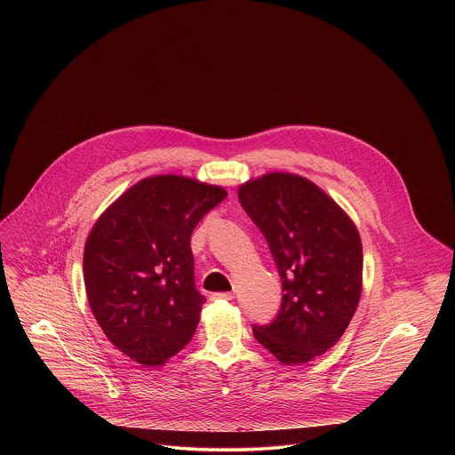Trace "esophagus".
Wrapping results in <instances>:
<instances>
[{"label":"esophagus","mask_w":455,"mask_h":455,"mask_svg":"<svg viewBox=\"0 0 455 455\" xmlns=\"http://www.w3.org/2000/svg\"><path fill=\"white\" fill-rule=\"evenodd\" d=\"M235 296H233V292H215V294H212V299L213 301H217V299H226V301H231Z\"/></svg>","instance_id":"esophagus-1"}]
</instances>
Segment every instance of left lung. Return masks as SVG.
<instances>
[{"instance_id": "1", "label": "left lung", "mask_w": 455, "mask_h": 455, "mask_svg": "<svg viewBox=\"0 0 455 455\" xmlns=\"http://www.w3.org/2000/svg\"><path fill=\"white\" fill-rule=\"evenodd\" d=\"M282 280V303L254 338L283 364L323 355L352 321L363 278V245L347 213L310 180L269 173L240 188Z\"/></svg>"}]
</instances>
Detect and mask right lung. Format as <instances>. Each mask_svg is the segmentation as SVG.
<instances>
[{
    "label": "right lung",
    "instance_id": "right-lung-1",
    "mask_svg": "<svg viewBox=\"0 0 455 455\" xmlns=\"http://www.w3.org/2000/svg\"><path fill=\"white\" fill-rule=\"evenodd\" d=\"M226 191L179 175L150 177L94 224L84 251L91 310L132 361L159 366L195 336L201 305L191 235Z\"/></svg>",
    "mask_w": 455,
    "mask_h": 455
}]
</instances>
